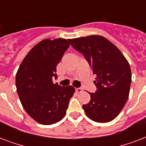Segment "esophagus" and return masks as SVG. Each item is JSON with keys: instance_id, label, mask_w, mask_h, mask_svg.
Instances as JSON below:
<instances>
[{"instance_id": "1", "label": "esophagus", "mask_w": 146, "mask_h": 146, "mask_svg": "<svg viewBox=\"0 0 146 146\" xmlns=\"http://www.w3.org/2000/svg\"><path fill=\"white\" fill-rule=\"evenodd\" d=\"M76 92L78 93H80L82 92V88H76Z\"/></svg>"}]
</instances>
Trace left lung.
Instances as JSON below:
<instances>
[{
	"mask_svg": "<svg viewBox=\"0 0 146 146\" xmlns=\"http://www.w3.org/2000/svg\"><path fill=\"white\" fill-rule=\"evenodd\" d=\"M81 53L92 73L97 90L89 93L90 102L82 105L87 117L99 123L113 120L120 113L129 97L131 84L130 66L120 50L101 35L69 39Z\"/></svg>",
	"mask_w": 146,
	"mask_h": 146,
	"instance_id": "8db88e82",
	"label": "left lung"
}]
</instances>
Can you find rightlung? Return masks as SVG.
Returning <instances> with one entry per match:
<instances>
[{"label":"right lung","mask_w":146,"mask_h":146,"mask_svg":"<svg viewBox=\"0 0 146 146\" xmlns=\"http://www.w3.org/2000/svg\"><path fill=\"white\" fill-rule=\"evenodd\" d=\"M70 46L68 40L44 39L24 58L16 75V86L26 113L35 121L50 125L62 120L75 89L54 84L57 65Z\"/></svg>","instance_id":"right-lung-1"}]
</instances>
